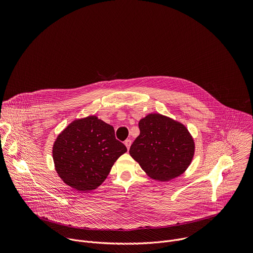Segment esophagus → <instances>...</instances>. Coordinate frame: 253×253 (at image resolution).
<instances>
[{
  "label": "esophagus",
  "mask_w": 253,
  "mask_h": 253,
  "mask_svg": "<svg viewBox=\"0 0 253 253\" xmlns=\"http://www.w3.org/2000/svg\"><path fill=\"white\" fill-rule=\"evenodd\" d=\"M131 143H132V141H131L130 139H127V140H125L124 144H125V145H126L127 149H129V148H130V146H131Z\"/></svg>",
  "instance_id": "esophagus-1"
}]
</instances>
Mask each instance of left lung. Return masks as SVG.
I'll return each mask as SVG.
<instances>
[{"label": "left lung", "instance_id": "1", "mask_svg": "<svg viewBox=\"0 0 253 253\" xmlns=\"http://www.w3.org/2000/svg\"><path fill=\"white\" fill-rule=\"evenodd\" d=\"M139 129L129 153L151 178L168 181L187 169L195 145L183 124L160 114H149L139 121Z\"/></svg>", "mask_w": 253, "mask_h": 253}]
</instances>
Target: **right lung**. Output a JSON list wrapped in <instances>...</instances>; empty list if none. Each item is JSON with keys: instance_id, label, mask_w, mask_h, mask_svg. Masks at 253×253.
<instances>
[{"instance_id": "add662e5", "label": "right lung", "mask_w": 253, "mask_h": 253, "mask_svg": "<svg viewBox=\"0 0 253 253\" xmlns=\"http://www.w3.org/2000/svg\"><path fill=\"white\" fill-rule=\"evenodd\" d=\"M126 151L111 125L89 116L73 121L57 137L53 159L63 181L84 192L101 185L115 161Z\"/></svg>"}]
</instances>
